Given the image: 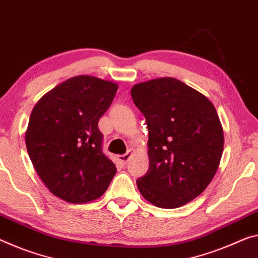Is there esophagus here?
Instances as JSON below:
<instances>
[{"instance_id": "obj_1", "label": "esophagus", "mask_w": 258, "mask_h": 258, "mask_svg": "<svg viewBox=\"0 0 258 258\" xmlns=\"http://www.w3.org/2000/svg\"><path fill=\"white\" fill-rule=\"evenodd\" d=\"M130 157H131V151H127V153L124 155H119V156H118V159H119V162L122 165H126L127 164Z\"/></svg>"}]
</instances>
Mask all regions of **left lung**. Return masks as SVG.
Returning a JSON list of instances; mask_svg holds the SVG:
<instances>
[{"label":"left lung","instance_id":"8db88e82","mask_svg":"<svg viewBox=\"0 0 258 258\" xmlns=\"http://www.w3.org/2000/svg\"><path fill=\"white\" fill-rule=\"evenodd\" d=\"M131 95L149 131V169L137 180L141 195L164 209L190 202L211 182L222 158L224 133L214 104L170 77L134 85Z\"/></svg>","mask_w":258,"mask_h":258}]
</instances>
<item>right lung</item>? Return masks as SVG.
Masks as SVG:
<instances>
[{
  "label": "right lung",
  "mask_w": 258,
  "mask_h": 258,
  "mask_svg": "<svg viewBox=\"0 0 258 258\" xmlns=\"http://www.w3.org/2000/svg\"><path fill=\"white\" fill-rule=\"evenodd\" d=\"M118 89L112 81L77 76L56 86L32 110L27 153L41 180L57 198L87 203L107 190L116 165L102 151L99 120Z\"/></svg>",
  "instance_id": "obj_1"
}]
</instances>
